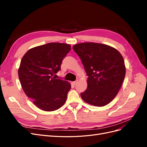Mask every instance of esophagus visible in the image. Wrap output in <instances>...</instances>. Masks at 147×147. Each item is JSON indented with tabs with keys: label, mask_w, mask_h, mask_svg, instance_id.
<instances>
[{
	"label": "esophagus",
	"mask_w": 147,
	"mask_h": 147,
	"mask_svg": "<svg viewBox=\"0 0 147 147\" xmlns=\"http://www.w3.org/2000/svg\"><path fill=\"white\" fill-rule=\"evenodd\" d=\"M77 83H78V80H75V82H72V84H74V85H76V84H77Z\"/></svg>",
	"instance_id": "obj_1"
}]
</instances>
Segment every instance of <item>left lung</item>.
I'll return each instance as SVG.
<instances>
[{
    "instance_id": "8db88e82",
    "label": "left lung",
    "mask_w": 147,
    "mask_h": 147,
    "mask_svg": "<svg viewBox=\"0 0 147 147\" xmlns=\"http://www.w3.org/2000/svg\"><path fill=\"white\" fill-rule=\"evenodd\" d=\"M88 76V86L82 99L92 105H107L118 94L126 74L122 55L116 49L98 43L75 45Z\"/></svg>"
}]
</instances>
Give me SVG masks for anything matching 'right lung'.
Wrapping results in <instances>:
<instances>
[{
	"instance_id": "add662e5",
	"label": "right lung",
	"mask_w": 147,
	"mask_h": 147,
	"mask_svg": "<svg viewBox=\"0 0 147 147\" xmlns=\"http://www.w3.org/2000/svg\"><path fill=\"white\" fill-rule=\"evenodd\" d=\"M70 49L69 44L48 43L30 49L22 58L18 69L21 86L38 108L51 112L65 102L71 85L57 79L56 74Z\"/></svg>"
}]
</instances>
